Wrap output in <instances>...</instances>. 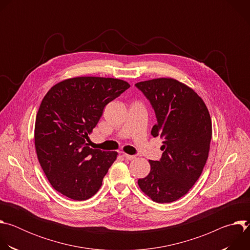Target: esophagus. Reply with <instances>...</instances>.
<instances>
[{
	"mask_svg": "<svg viewBox=\"0 0 250 250\" xmlns=\"http://www.w3.org/2000/svg\"><path fill=\"white\" fill-rule=\"evenodd\" d=\"M124 157L126 158L127 160H132L135 158V155H130V154H126V153H124Z\"/></svg>",
	"mask_w": 250,
	"mask_h": 250,
	"instance_id": "esophagus-1",
	"label": "esophagus"
}]
</instances>
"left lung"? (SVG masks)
I'll list each match as a JSON object with an SVG mask.
<instances>
[{
	"label": "left lung",
	"mask_w": 250,
	"mask_h": 250,
	"mask_svg": "<svg viewBox=\"0 0 250 250\" xmlns=\"http://www.w3.org/2000/svg\"><path fill=\"white\" fill-rule=\"evenodd\" d=\"M135 87L149 101L156 117L151 134L163 139L160 160H149L150 172L138 179L141 191L156 203L186 195L207 162L211 121L197 93L175 79L158 78Z\"/></svg>",
	"instance_id": "obj_1"
}]
</instances>
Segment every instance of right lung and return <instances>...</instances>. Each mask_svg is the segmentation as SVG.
I'll return each mask as SVG.
<instances>
[{
  "label": "right lung",
  "instance_id": "1",
  "mask_svg": "<svg viewBox=\"0 0 250 250\" xmlns=\"http://www.w3.org/2000/svg\"><path fill=\"white\" fill-rule=\"evenodd\" d=\"M128 88L120 79L76 77L54 85L44 96L35 120L34 144L57 192L82 201L99 191L118 153L90 148L88 134L104 106Z\"/></svg>",
  "mask_w": 250,
  "mask_h": 250
}]
</instances>
